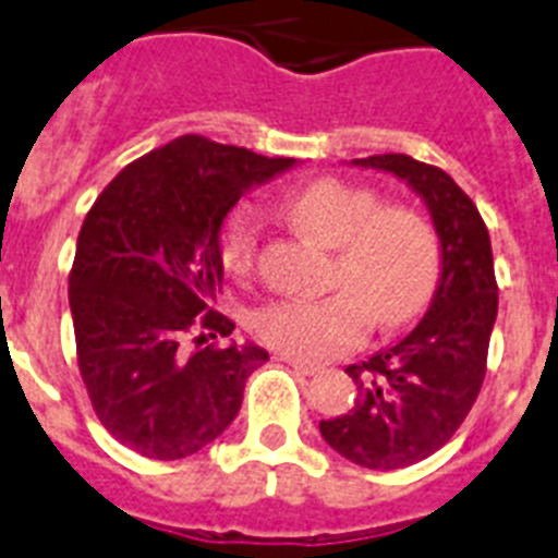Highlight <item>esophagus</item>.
<instances>
[{
  "mask_svg": "<svg viewBox=\"0 0 558 558\" xmlns=\"http://www.w3.org/2000/svg\"><path fill=\"white\" fill-rule=\"evenodd\" d=\"M279 361H284V364H290L296 373L302 375H316L322 366L313 364V361H302V359H293V355H279Z\"/></svg>",
  "mask_w": 558,
  "mask_h": 558,
  "instance_id": "obj_1",
  "label": "esophagus"
}]
</instances>
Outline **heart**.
Masks as SVG:
<instances>
[{
  "mask_svg": "<svg viewBox=\"0 0 558 558\" xmlns=\"http://www.w3.org/2000/svg\"><path fill=\"white\" fill-rule=\"evenodd\" d=\"M347 180L325 178L299 189L284 211L302 231L332 245L327 284L318 299H279L254 316V336L270 350L325 361L350 350L369 325L398 327L428 302L440 274V242L415 208L381 203ZM262 220L251 206L233 208L220 233V259L233 279H251Z\"/></svg>",
  "mask_w": 558,
  "mask_h": 558,
  "instance_id": "heart-1",
  "label": "heart"
}]
</instances>
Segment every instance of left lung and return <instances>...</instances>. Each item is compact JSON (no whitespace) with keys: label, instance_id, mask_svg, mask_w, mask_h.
Wrapping results in <instances>:
<instances>
[{"label":"left lung","instance_id":"8db88e82","mask_svg":"<svg viewBox=\"0 0 558 558\" xmlns=\"http://www.w3.org/2000/svg\"><path fill=\"white\" fill-rule=\"evenodd\" d=\"M407 180L426 199L442 247L435 302L421 325L389 350L347 366L355 401L322 421V437L364 469H403L454 437L477 401L497 322L492 236L469 194L437 166L409 155L355 160Z\"/></svg>","mask_w":558,"mask_h":558}]
</instances>
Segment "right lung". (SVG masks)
<instances>
[{"mask_svg":"<svg viewBox=\"0 0 558 558\" xmlns=\"http://www.w3.org/2000/svg\"><path fill=\"white\" fill-rule=\"evenodd\" d=\"M288 166L183 135L132 160L87 211L70 270L75 355L95 415L126 449L180 460L240 412L268 352L214 341L233 330L217 311L220 226L245 189Z\"/></svg>","mask_w":558,"mask_h":558,"instance_id":"1","label":"right lung"}]
</instances>
